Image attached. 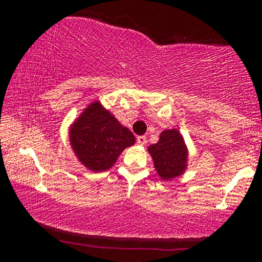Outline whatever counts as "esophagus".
<instances>
[{
    "instance_id": "1",
    "label": "esophagus",
    "mask_w": 262,
    "mask_h": 262,
    "mask_svg": "<svg viewBox=\"0 0 262 262\" xmlns=\"http://www.w3.org/2000/svg\"><path fill=\"white\" fill-rule=\"evenodd\" d=\"M137 143L139 144V145H145L146 137H144V135H139V137H137Z\"/></svg>"
}]
</instances>
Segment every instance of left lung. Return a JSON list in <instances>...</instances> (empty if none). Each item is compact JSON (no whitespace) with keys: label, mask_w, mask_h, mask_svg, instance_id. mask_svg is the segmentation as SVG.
<instances>
[{"label":"left lung","mask_w":262,"mask_h":262,"mask_svg":"<svg viewBox=\"0 0 262 262\" xmlns=\"http://www.w3.org/2000/svg\"><path fill=\"white\" fill-rule=\"evenodd\" d=\"M148 150L162 180L180 176L186 169L187 150L181 134L175 129L162 132L158 143L150 145Z\"/></svg>","instance_id":"obj_1"}]
</instances>
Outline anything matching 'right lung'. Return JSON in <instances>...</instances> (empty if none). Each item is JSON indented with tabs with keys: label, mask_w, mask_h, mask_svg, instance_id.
<instances>
[{
	"label": "right lung",
	"mask_w": 262,
	"mask_h": 262,
	"mask_svg": "<svg viewBox=\"0 0 262 262\" xmlns=\"http://www.w3.org/2000/svg\"><path fill=\"white\" fill-rule=\"evenodd\" d=\"M70 141L79 160L87 169L98 172L112 167L123 150L133 145L135 138L128 128L122 127L112 114L95 102L74 123Z\"/></svg>",
	"instance_id": "add662e5"
}]
</instances>
